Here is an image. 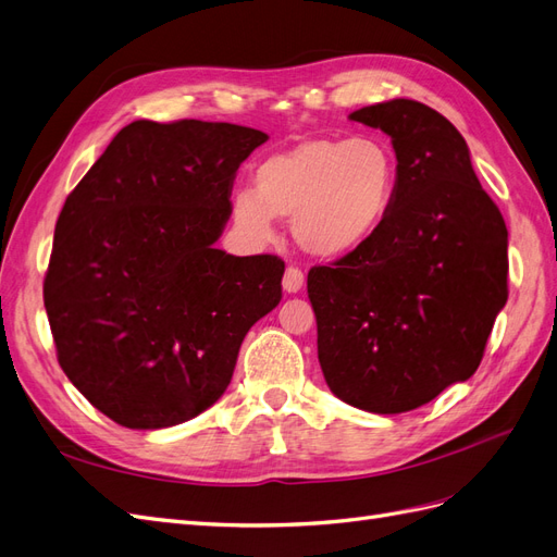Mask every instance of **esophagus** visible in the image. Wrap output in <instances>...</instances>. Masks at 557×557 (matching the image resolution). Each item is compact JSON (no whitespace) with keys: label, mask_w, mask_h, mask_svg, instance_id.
Here are the masks:
<instances>
[{"label":"esophagus","mask_w":557,"mask_h":557,"mask_svg":"<svg viewBox=\"0 0 557 557\" xmlns=\"http://www.w3.org/2000/svg\"><path fill=\"white\" fill-rule=\"evenodd\" d=\"M305 285V272L299 267H288L283 274V290L285 293H299Z\"/></svg>","instance_id":"1"}]
</instances>
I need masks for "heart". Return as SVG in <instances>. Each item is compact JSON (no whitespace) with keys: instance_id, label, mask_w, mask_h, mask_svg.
<instances>
[{"instance_id":"1","label":"heart","mask_w":557,"mask_h":557,"mask_svg":"<svg viewBox=\"0 0 557 557\" xmlns=\"http://www.w3.org/2000/svg\"><path fill=\"white\" fill-rule=\"evenodd\" d=\"M397 183V153L385 139L313 137L256 166L252 193L232 201V221L248 239L267 242L274 218H293L301 248L318 258H342L376 237Z\"/></svg>"}]
</instances>
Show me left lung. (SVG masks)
<instances>
[{
	"label": "left lung",
	"mask_w": 557,
	"mask_h": 557,
	"mask_svg": "<svg viewBox=\"0 0 557 557\" xmlns=\"http://www.w3.org/2000/svg\"><path fill=\"white\" fill-rule=\"evenodd\" d=\"M348 117L391 137L399 183L372 242L309 272L318 362L350 407L404 413L479 369L509 297V232L442 113L391 99Z\"/></svg>",
	"instance_id": "left-lung-1"
}]
</instances>
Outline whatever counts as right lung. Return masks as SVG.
<instances>
[{"label":"right lung","mask_w":557,"mask_h":557,"mask_svg":"<svg viewBox=\"0 0 557 557\" xmlns=\"http://www.w3.org/2000/svg\"><path fill=\"white\" fill-rule=\"evenodd\" d=\"M260 129L134 121L66 197L44 281L58 362L113 423L162 430L223 397L285 264L215 248Z\"/></svg>","instance_id":"obj_1"}]
</instances>
